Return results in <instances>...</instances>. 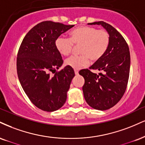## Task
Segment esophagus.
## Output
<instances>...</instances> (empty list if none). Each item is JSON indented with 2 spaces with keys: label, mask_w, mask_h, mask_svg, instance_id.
<instances>
[{
  "label": "esophagus",
  "mask_w": 145,
  "mask_h": 145,
  "mask_svg": "<svg viewBox=\"0 0 145 145\" xmlns=\"http://www.w3.org/2000/svg\"><path fill=\"white\" fill-rule=\"evenodd\" d=\"M74 72H75V74H76V75H78V74H79V73H78V70H77V69H75Z\"/></svg>",
  "instance_id": "34e87169"
}]
</instances>
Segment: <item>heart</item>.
<instances>
[{
  "label": "heart",
  "mask_w": 145,
  "mask_h": 145,
  "mask_svg": "<svg viewBox=\"0 0 145 145\" xmlns=\"http://www.w3.org/2000/svg\"><path fill=\"white\" fill-rule=\"evenodd\" d=\"M110 44V36L106 29H98L90 26H79L69 32V38L58 37L55 47L61 55L68 56L74 46H79L77 56L66 59L65 65L73 69L86 67L90 62H95L105 54Z\"/></svg>",
  "instance_id": "obj_1"
}]
</instances>
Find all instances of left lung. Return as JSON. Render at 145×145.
<instances>
[{"label": "left lung", "mask_w": 145, "mask_h": 145, "mask_svg": "<svg viewBox=\"0 0 145 145\" xmlns=\"http://www.w3.org/2000/svg\"><path fill=\"white\" fill-rule=\"evenodd\" d=\"M88 24L101 25L110 36L105 54L89 69L79 71L84 78L82 90L87 103L94 109L104 111L116 105L124 95L130 75V51L125 40L110 24L102 21ZM91 70L103 73L97 75Z\"/></svg>", "instance_id": "8db88e82"}]
</instances>
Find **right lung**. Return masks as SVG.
<instances>
[{
  "label": "right lung",
  "instance_id": "1",
  "mask_svg": "<svg viewBox=\"0 0 145 145\" xmlns=\"http://www.w3.org/2000/svg\"><path fill=\"white\" fill-rule=\"evenodd\" d=\"M74 26L51 21L39 23L27 33L19 48V80L31 102L42 111L57 110L67 99L75 74L69 66L58 71L63 60L56 48L55 40ZM55 71L54 76H50Z\"/></svg>",
  "mask_w": 145,
  "mask_h": 145
}]
</instances>
